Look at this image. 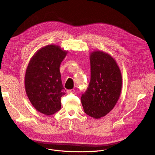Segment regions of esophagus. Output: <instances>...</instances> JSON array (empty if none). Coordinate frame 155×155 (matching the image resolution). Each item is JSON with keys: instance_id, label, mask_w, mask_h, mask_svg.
Returning a JSON list of instances; mask_svg holds the SVG:
<instances>
[{"instance_id": "34e87169", "label": "esophagus", "mask_w": 155, "mask_h": 155, "mask_svg": "<svg viewBox=\"0 0 155 155\" xmlns=\"http://www.w3.org/2000/svg\"><path fill=\"white\" fill-rule=\"evenodd\" d=\"M75 92V91L74 89L67 90V93H68V94H72V93H74Z\"/></svg>"}]
</instances>
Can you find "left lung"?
Here are the masks:
<instances>
[{
  "instance_id": "8db88e82",
  "label": "left lung",
  "mask_w": 155,
  "mask_h": 155,
  "mask_svg": "<svg viewBox=\"0 0 155 155\" xmlns=\"http://www.w3.org/2000/svg\"><path fill=\"white\" fill-rule=\"evenodd\" d=\"M91 79L81 97L86 114L95 119L114 108L121 93L122 77L114 59L101 51L91 54Z\"/></svg>"
}]
</instances>
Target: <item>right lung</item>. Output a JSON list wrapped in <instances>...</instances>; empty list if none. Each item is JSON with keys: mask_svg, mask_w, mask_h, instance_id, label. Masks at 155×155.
Masks as SVG:
<instances>
[{"mask_svg": "<svg viewBox=\"0 0 155 155\" xmlns=\"http://www.w3.org/2000/svg\"><path fill=\"white\" fill-rule=\"evenodd\" d=\"M67 52L50 45L39 50L31 59L25 75L26 94L34 108L46 115L61 108V98L65 93L59 66Z\"/></svg>", "mask_w": 155, "mask_h": 155, "instance_id": "add662e5", "label": "right lung"}]
</instances>
